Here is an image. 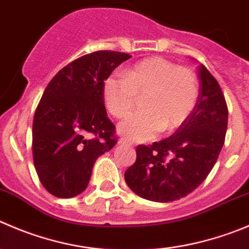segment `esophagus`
Returning <instances> with one entry per match:
<instances>
[{
    "mask_svg": "<svg viewBox=\"0 0 249 249\" xmlns=\"http://www.w3.org/2000/svg\"><path fill=\"white\" fill-rule=\"evenodd\" d=\"M118 144H120V145H127V146H132V143H131V142L126 141V139H120V141H118Z\"/></svg>",
    "mask_w": 249,
    "mask_h": 249,
    "instance_id": "obj_1",
    "label": "esophagus"
}]
</instances>
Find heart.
<instances>
[{
	"label": "heart",
	"mask_w": 249,
	"mask_h": 249,
	"mask_svg": "<svg viewBox=\"0 0 249 249\" xmlns=\"http://www.w3.org/2000/svg\"><path fill=\"white\" fill-rule=\"evenodd\" d=\"M103 91L106 108L115 117L126 116L137 95H144L143 111L124 118L118 133L129 141L146 142L183 124L197 103L198 82L188 68L151 57L128 68L123 78H107Z\"/></svg>",
	"instance_id": "heart-1"
}]
</instances>
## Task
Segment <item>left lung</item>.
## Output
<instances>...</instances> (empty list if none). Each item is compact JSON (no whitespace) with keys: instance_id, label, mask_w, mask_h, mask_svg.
Returning <instances> with one entry per match:
<instances>
[{"instance_id":"8db88e82","label":"left lung","mask_w":249,"mask_h":249,"mask_svg":"<svg viewBox=\"0 0 249 249\" xmlns=\"http://www.w3.org/2000/svg\"><path fill=\"white\" fill-rule=\"evenodd\" d=\"M199 94L183 124L164 141L137 146V160L124 172L129 188L158 203L192 193L214 167L227 129L226 101L219 83L204 65L198 66Z\"/></svg>"}]
</instances>
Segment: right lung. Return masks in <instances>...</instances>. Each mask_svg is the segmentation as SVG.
I'll return each instance as SVG.
<instances>
[{
  "mask_svg": "<svg viewBox=\"0 0 249 249\" xmlns=\"http://www.w3.org/2000/svg\"><path fill=\"white\" fill-rule=\"evenodd\" d=\"M128 58L115 51L82 56L45 89L33 121V159L52 196L72 198L84 192L96 159L117 143L104 105V82Z\"/></svg>",
  "mask_w": 249,
  "mask_h": 249,
  "instance_id": "1",
  "label": "right lung"
}]
</instances>
